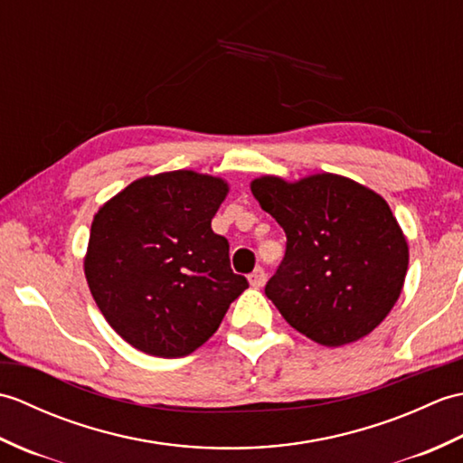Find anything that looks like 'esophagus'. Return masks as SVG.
<instances>
[{
  "mask_svg": "<svg viewBox=\"0 0 463 463\" xmlns=\"http://www.w3.org/2000/svg\"><path fill=\"white\" fill-rule=\"evenodd\" d=\"M249 282L252 288H260V287H264V282H267V274H264L262 269H254L249 274Z\"/></svg>",
  "mask_w": 463,
  "mask_h": 463,
  "instance_id": "34e87169",
  "label": "esophagus"
}]
</instances>
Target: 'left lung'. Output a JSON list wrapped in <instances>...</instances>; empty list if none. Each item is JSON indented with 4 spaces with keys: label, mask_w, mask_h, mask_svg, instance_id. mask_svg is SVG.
<instances>
[{
    "label": "left lung",
    "mask_w": 463,
    "mask_h": 463,
    "mask_svg": "<svg viewBox=\"0 0 463 463\" xmlns=\"http://www.w3.org/2000/svg\"><path fill=\"white\" fill-rule=\"evenodd\" d=\"M250 191L287 232V254L264 288L284 320L330 348L368 336L398 302L410 260L388 203L332 173L294 183L264 175Z\"/></svg>",
    "instance_id": "8db88e82"
}]
</instances>
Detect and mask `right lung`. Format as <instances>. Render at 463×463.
Instances as JSON below:
<instances>
[{
    "mask_svg": "<svg viewBox=\"0 0 463 463\" xmlns=\"http://www.w3.org/2000/svg\"><path fill=\"white\" fill-rule=\"evenodd\" d=\"M229 194L221 176L169 171L133 181L91 222L83 260L90 290L109 326L159 358L194 352L249 288L211 229Z\"/></svg>",
    "mask_w": 463,
    "mask_h": 463,
    "instance_id": "1",
    "label": "right lung"
}]
</instances>
